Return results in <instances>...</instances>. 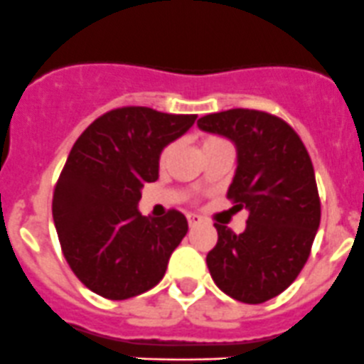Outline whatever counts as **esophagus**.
<instances>
[{"label": "esophagus", "instance_id": "obj_1", "mask_svg": "<svg viewBox=\"0 0 364 364\" xmlns=\"http://www.w3.org/2000/svg\"><path fill=\"white\" fill-rule=\"evenodd\" d=\"M204 222V218L200 217V215H197V213H190L188 215V224H190V228H196V225H200Z\"/></svg>", "mask_w": 364, "mask_h": 364}]
</instances>
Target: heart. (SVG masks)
I'll use <instances>...</instances> for the list:
<instances>
[{
    "mask_svg": "<svg viewBox=\"0 0 364 364\" xmlns=\"http://www.w3.org/2000/svg\"><path fill=\"white\" fill-rule=\"evenodd\" d=\"M217 140H220V139H208L206 142H204V146H206V144H211V142H217ZM164 156H165V153H164Z\"/></svg>",
    "mask_w": 364,
    "mask_h": 364,
    "instance_id": "b5f03b06",
    "label": "heart"
}]
</instances>
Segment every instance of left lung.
<instances>
[{
	"instance_id": "8db88e82",
	"label": "left lung",
	"mask_w": 364,
	"mask_h": 364,
	"mask_svg": "<svg viewBox=\"0 0 364 364\" xmlns=\"http://www.w3.org/2000/svg\"><path fill=\"white\" fill-rule=\"evenodd\" d=\"M203 132L236 147L228 197L249 211L236 235L215 224L218 242L206 263L229 297L261 304L287 290L306 264L320 225V199L311 158L297 133L267 112L235 110L204 115Z\"/></svg>"
}]
</instances>
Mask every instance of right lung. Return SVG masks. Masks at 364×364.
<instances>
[{"label": "right lung", "instance_id": "right-lung-1", "mask_svg": "<svg viewBox=\"0 0 364 364\" xmlns=\"http://www.w3.org/2000/svg\"><path fill=\"white\" fill-rule=\"evenodd\" d=\"M197 115L124 107L88 126L67 156L53 193V220L67 263L94 294L124 301L156 287L188 231L179 211L144 217V183L158 179L160 154Z\"/></svg>", "mask_w": 364, "mask_h": 364}]
</instances>
